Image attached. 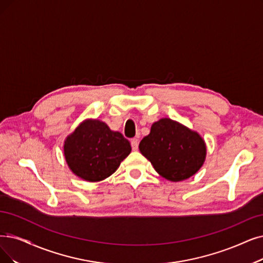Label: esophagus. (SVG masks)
Returning a JSON list of instances; mask_svg holds the SVG:
<instances>
[{
	"label": "esophagus",
	"mask_w": 263,
	"mask_h": 263,
	"mask_svg": "<svg viewBox=\"0 0 263 263\" xmlns=\"http://www.w3.org/2000/svg\"><path fill=\"white\" fill-rule=\"evenodd\" d=\"M130 143H132L133 150H134V151H137V150H138V139H136V138L133 139Z\"/></svg>",
	"instance_id": "obj_1"
}]
</instances>
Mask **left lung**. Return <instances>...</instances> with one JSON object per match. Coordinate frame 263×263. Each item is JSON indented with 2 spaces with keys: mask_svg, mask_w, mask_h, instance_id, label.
I'll use <instances>...</instances> for the list:
<instances>
[{
  "mask_svg": "<svg viewBox=\"0 0 263 263\" xmlns=\"http://www.w3.org/2000/svg\"><path fill=\"white\" fill-rule=\"evenodd\" d=\"M139 150L157 174L173 182L195 175L206 159V143L201 135L167 118L152 124Z\"/></svg>",
  "mask_w": 263,
  "mask_h": 263,
  "instance_id": "obj_1",
  "label": "left lung"
}]
</instances>
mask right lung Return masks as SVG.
Here are the masks:
<instances>
[{"label": "right lung", "mask_w": 263, "mask_h": 263, "mask_svg": "<svg viewBox=\"0 0 263 263\" xmlns=\"http://www.w3.org/2000/svg\"><path fill=\"white\" fill-rule=\"evenodd\" d=\"M132 151L119 132L97 119L83 121L65 140L64 154L71 172L88 182L110 177Z\"/></svg>", "instance_id": "1"}]
</instances>
